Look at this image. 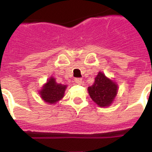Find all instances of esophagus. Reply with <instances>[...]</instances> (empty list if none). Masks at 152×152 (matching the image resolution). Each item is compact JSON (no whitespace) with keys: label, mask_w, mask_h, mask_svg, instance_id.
<instances>
[{"label":"esophagus","mask_w":152,"mask_h":152,"mask_svg":"<svg viewBox=\"0 0 152 152\" xmlns=\"http://www.w3.org/2000/svg\"><path fill=\"white\" fill-rule=\"evenodd\" d=\"M75 82H76L77 84H81V83H82V79L76 78L75 79Z\"/></svg>","instance_id":"obj_1"}]
</instances>
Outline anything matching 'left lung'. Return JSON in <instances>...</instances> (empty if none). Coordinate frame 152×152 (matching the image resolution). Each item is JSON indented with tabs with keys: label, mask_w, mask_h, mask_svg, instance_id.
Returning a JSON list of instances; mask_svg holds the SVG:
<instances>
[{
	"label": "left lung",
	"mask_w": 152,
	"mask_h": 152,
	"mask_svg": "<svg viewBox=\"0 0 152 152\" xmlns=\"http://www.w3.org/2000/svg\"><path fill=\"white\" fill-rule=\"evenodd\" d=\"M88 94L99 107L110 106L115 100L118 91V85L115 81L108 78L102 72L95 78L94 83L88 88Z\"/></svg>",
	"instance_id": "obj_1"
}]
</instances>
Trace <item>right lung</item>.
<instances>
[{
	"instance_id": "obj_1",
	"label": "right lung",
	"mask_w": 152,
	"mask_h": 152,
	"mask_svg": "<svg viewBox=\"0 0 152 152\" xmlns=\"http://www.w3.org/2000/svg\"><path fill=\"white\" fill-rule=\"evenodd\" d=\"M67 87V85L57 83L54 77L50 76L39 91V94L42 99L47 104H56L63 99Z\"/></svg>"
}]
</instances>
